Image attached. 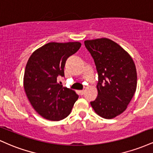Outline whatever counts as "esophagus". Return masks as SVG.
<instances>
[{
	"label": "esophagus",
	"mask_w": 153,
	"mask_h": 153,
	"mask_svg": "<svg viewBox=\"0 0 153 153\" xmlns=\"http://www.w3.org/2000/svg\"><path fill=\"white\" fill-rule=\"evenodd\" d=\"M84 93H85V91H84V90L79 91V94H80V95H81V96H82V95L84 94Z\"/></svg>",
	"instance_id": "1"
}]
</instances>
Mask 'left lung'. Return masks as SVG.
<instances>
[{
	"instance_id": "1",
	"label": "left lung",
	"mask_w": 153,
	"mask_h": 153,
	"mask_svg": "<svg viewBox=\"0 0 153 153\" xmlns=\"http://www.w3.org/2000/svg\"><path fill=\"white\" fill-rule=\"evenodd\" d=\"M99 76L98 96L91 101L100 117L114 118L126 110L137 88L134 61L122 47L106 38L84 42Z\"/></svg>"
}]
</instances>
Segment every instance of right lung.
<instances>
[{
	"label": "right lung",
	"mask_w": 153,
	"mask_h": 153,
	"mask_svg": "<svg viewBox=\"0 0 153 153\" xmlns=\"http://www.w3.org/2000/svg\"><path fill=\"white\" fill-rule=\"evenodd\" d=\"M77 42L46 44L31 55L26 65L24 87L35 111L45 119L59 121L71 113L78 95L62 87L67 59L80 49Z\"/></svg>",
	"instance_id": "add662e5"
}]
</instances>
